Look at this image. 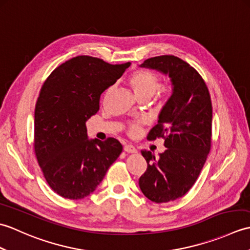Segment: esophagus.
Segmentation results:
<instances>
[{
  "instance_id": "obj_1",
  "label": "esophagus",
  "mask_w": 250,
  "mask_h": 250,
  "mask_svg": "<svg viewBox=\"0 0 250 250\" xmlns=\"http://www.w3.org/2000/svg\"><path fill=\"white\" fill-rule=\"evenodd\" d=\"M124 150L125 152H129V153H135V152H137L136 148L134 146H132V145H125Z\"/></svg>"
}]
</instances>
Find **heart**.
<instances>
[{"instance_id": "obj_1", "label": "heart", "mask_w": 250, "mask_h": 250, "mask_svg": "<svg viewBox=\"0 0 250 250\" xmlns=\"http://www.w3.org/2000/svg\"><path fill=\"white\" fill-rule=\"evenodd\" d=\"M128 83L130 87L133 89L134 93L142 98H150L153 94H157V98L166 102L172 93V86L169 83H159V77L155 73L150 71L136 70L132 72L128 77ZM110 91V89L107 90V93ZM145 120H141L134 122L129 126V133L131 135H135L140 132L141 126L143 124H145Z\"/></svg>"}]
</instances>
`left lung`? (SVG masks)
I'll return each instance as SVG.
<instances>
[{"label":"left lung","instance_id":"left-lung-1","mask_svg":"<svg viewBox=\"0 0 250 250\" xmlns=\"http://www.w3.org/2000/svg\"><path fill=\"white\" fill-rule=\"evenodd\" d=\"M171 78L173 93L159 115L147 140H164L166 151L158 158L142 150L147 169L139 180L146 198L167 203L182 198L194 185L211 146L210 95L204 79L187 62L175 56H159L144 61Z\"/></svg>","mask_w":250,"mask_h":250}]
</instances>
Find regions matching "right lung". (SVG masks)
<instances>
[{
  "label": "right lung",
  "instance_id": "obj_1",
  "mask_svg": "<svg viewBox=\"0 0 250 250\" xmlns=\"http://www.w3.org/2000/svg\"><path fill=\"white\" fill-rule=\"evenodd\" d=\"M78 56L46 79L34 113V152L49 187L62 198L82 200L97 189L122 145L108 137L88 140L86 121L100 97L130 66Z\"/></svg>",
  "mask_w": 250,
  "mask_h": 250
}]
</instances>
